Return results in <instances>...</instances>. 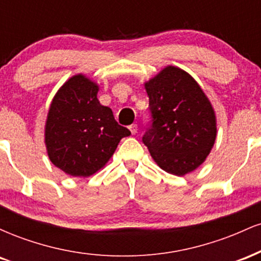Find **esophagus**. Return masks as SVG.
<instances>
[{"instance_id":"esophagus-1","label":"esophagus","mask_w":261,"mask_h":261,"mask_svg":"<svg viewBox=\"0 0 261 261\" xmlns=\"http://www.w3.org/2000/svg\"><path fill=\"white\" fill-rule=\"evenodd\" d=\"M128 130L131 131V134L135 135V134L137 133V125H136V124H133V125H130V126H128Z\"/></svg>"}]
</instances>
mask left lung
Instances as JSON below:
<instances>
[{"label": "left lung", "mask_w": 261, "mask_h": 261, "mask_svg": "<svg viewBox=\"0 0 261 261\" xmlns=\"http://www.w3.org/2000/svg\"><path fill=\"white\" fill-rule=\"evenodd\" d=\"M151 125L142 141L162 169L185 175L201 166L217 135L216 115L201 87L188 72L167 66L145 83Z\"/></svg>", "instance_id": "8db88e82"}]
</instances>
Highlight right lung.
I'll return each instance as SVG.
<instances>
[{
  "label": "right lung",
  "instance_id": "add662e5",
  "mask_svg": "<svg viewBox=\"0 0 261 261\" xmlns=\"http://www.w3.org/2000/svg\"><path fill=\"white\" fill-rule=\"evenodd\" d=\"M99 87L85 74L66 81L50 104L45 124L47 155L72 176H89L103 168L122 137L131 135L101 106Z\"/></svg>",
  "mask_w": 261,
  "mask_h": 261
}]
</instances>
